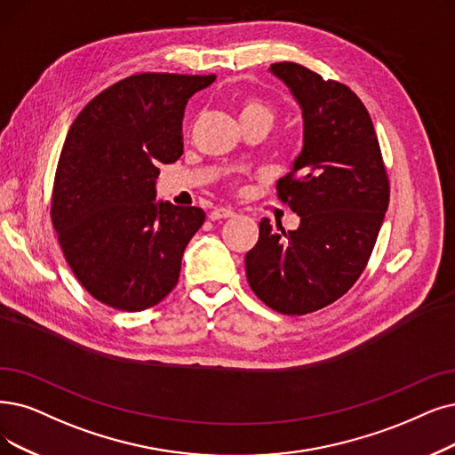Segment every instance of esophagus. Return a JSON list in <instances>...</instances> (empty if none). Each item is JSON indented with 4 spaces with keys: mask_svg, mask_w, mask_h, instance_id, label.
I'll return each instance as SVG.
<instances>
[{
    "mask_svg": "<svg viewBox=\"0 0 455 455\" xmlns=\"http://www.w3.org/2000/svg\"><path fill=\"white\" fill-rule=\"evenodd\" d=\"M231 216H235V211L228 209V207H218L209 212L211 220H222V218H231Z\"/></svg>",
    "mask_w": 455,
    "mask_h": 455,
    "instance_id": "esophagus-1",
    "label": "esophagus"
}]
</instances>
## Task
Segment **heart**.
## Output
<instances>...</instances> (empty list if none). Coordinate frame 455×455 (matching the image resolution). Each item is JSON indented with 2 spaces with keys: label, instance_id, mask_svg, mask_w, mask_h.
Wrapping results in <instances>:
<instances>
[{
  "label": "heart",
  "instance_id": "obj_1",
  "mask_svg": "<svg viewBox=\"0 0 455 455\" xmlns=\"http://www.w3.org/2000/svg\"><path fill=\"white\" fill-rule=\"evenodd\" d=\"M237 108H239V117L243 124L267 123L270 126L276 117V108L272 106V102L253 93L241 95Z\"/></svg>",
  "mask_w": 455,
  "mask_h": 455
}]
</instances>
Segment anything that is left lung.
I'll return each mask as SVG.
<instances>
[{"instance_id": "obj_1", "label": "left lung", "mask_w": 455, "mask_h": 455, "mask_svg": "<svg viewBox=\"0 0 455 455\" xmlns=\"http://www.w3.org/2000/svg\"><path fill=\"white\" fill-rule=\"evenodd\" d=\"M304 116V148L276 185L300 216L295 231L263 218L246 253L256 297L283 315L336 302L364 272L390 202V180L366 106L336 80L299 63H272Z\"/></svg>"}]
</instances>
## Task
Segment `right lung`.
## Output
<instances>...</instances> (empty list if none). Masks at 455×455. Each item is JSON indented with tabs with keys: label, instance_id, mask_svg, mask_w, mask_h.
<instances>
[{
	"label": "right lung",
	"instance_id": "add662e5",
	"mask_svg": "<svg viewBox=\"0 0 455 455\" xmlns=\"http://www.w3.org/2000/svg\"><path fill=\"white\" fill-rule=\"evenodd\" d=\"M141 72L99 93L72 123L50 218L76 280L99 302L141 312L172 293L205 212L155 204L158 166L183 155L188 99L214 82Z\"/></svg>",
	"mask_w": 455,
	"mask_h": 455
}]
</instances>
